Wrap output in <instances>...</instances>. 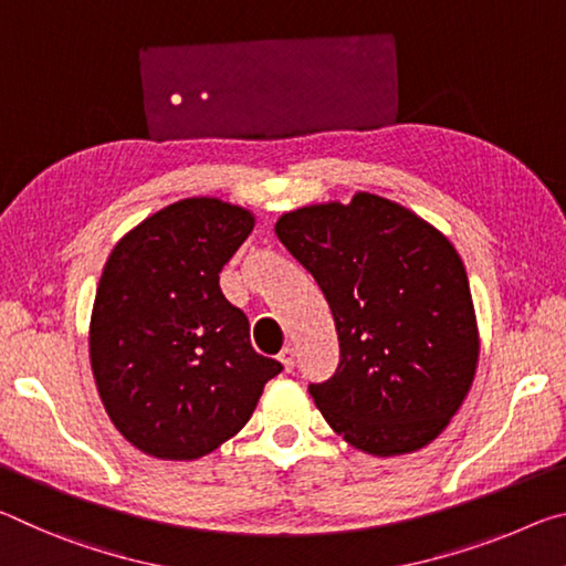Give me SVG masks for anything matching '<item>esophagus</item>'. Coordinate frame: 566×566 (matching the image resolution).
<instances>
[{"instance_id":"obj_1","label":"esophagus","mask_w":566,"mask_h":566,"mask_svg":"<svg viewBox=\"0 0 566 566\" xmlns=\"http://www.w3.org/2000/svg\"><path fill=\"white\" fill-rule=\"evenodd\" d=\"M277 358H281V364H283L285 370H293V366H295V348L293 346H285Z\"/></svg>"}]
</instances>
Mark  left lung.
<instances>
[{
  "label": "left lung",
  "instance_id": "left-lung-1",
  "mask_svg": "<svg viewBox=\"0 0 566 566\" xmlns=\"http://www.w3.org/2000/svg\"><path fill=\"white\" fill-rule=\"evenodd\" d=\"M275 235L316 277L336 321L340 364L308 386L331 429L374 457L437 439L479 360L469 277L453 245L370 192L285 212Z\"/></svg>",
  "mask_w": 566,
  "mask_h": 566
}]
</instances>
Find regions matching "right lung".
<instances>
[{"label":"right lung","mask_w":566,"mask_h":566,"mask_svg":"<svg viewBox=\"0 0 566 566\" xmlns=\"http://www.w3.org/2000/svg\"><path fill=\"white\" fill-rule=\"evenodd\" d=\"M253 216L216 198L155 212L119 240L102 271L90 360L115 429L155 459L190 461L243 429L283 370L250 346V323L220 271Z\"/></svg>","instance_id":"obj_1"}]
</instances>
